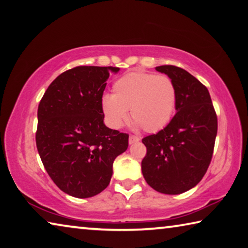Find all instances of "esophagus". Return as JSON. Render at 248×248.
I'll use <instances>...</instances> for the list:
<instances>
[{"label":"esophagus","instance_id":"obj_1","mask_svg":"<svg viewBox=\"0 0 248 248\" xmlns=\"http://www.w3.org/2000/svg\"><path fill=\"white\" fill-rule=\"evenodd\" d=\"M140 140V137L136 136V135H129V139H128V143L129 144H134V143H137V141Z\"/></svg>","mask_w":248,"mask_h":248}]
</instances>
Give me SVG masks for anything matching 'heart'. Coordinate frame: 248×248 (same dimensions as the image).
Instances as JSON below:
<instances>
[{
  "instance_id": "b5f03b06",
  "label": "heart",
  "mask_w": 248,
  "mask_h": 248,
  "mask_svg": "<svg viewBox=\"0 0 248 248\" xmlns=\"http://www.w3.org/2000/svg\"><path fill=\"white\" fill-rule=\"evenodd\" d=\"M176 103L177 90L171 78L152 72L132 71L113 83L112 94L103 95L101 108L112 128L123 125L129 109L136 126L155 133L171 120Z\"/></svg>"
}]
</instances>
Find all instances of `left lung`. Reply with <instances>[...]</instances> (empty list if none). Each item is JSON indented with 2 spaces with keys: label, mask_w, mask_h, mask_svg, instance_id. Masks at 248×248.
<instances>
[{
  "label": "left lung",
  "mask_w": 248,
  "mask_h": 248,
  "mask_svg": "<svg viewBox=\"0 0 248 248\" xmlns=\"http://www.w3.org/2000/svg\"><path fill=\"white\" fill-rule=\"evenodd\" d=\"M177 90V113L165 128L144 137L147 153L141 172L154 190L179 194L197 186L209 168L217 133V117L205 86L185 69L159 66Z\"/></svg>",
  "instance_id": "1"
}]
</instances>
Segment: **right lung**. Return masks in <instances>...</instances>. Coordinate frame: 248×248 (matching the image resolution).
<instances>
[{"label":"right lung","instance_id":"1","mask_svg":"<svg viewBox=\"0 0 248 248\" xmlns=\"http://www.w3.org/2000/svg\"><path fill=\"white\" fill-rule=\"evenodd\" d=\"M117 67L79 66L52 81L38 105L36 146L51 180L64 193L90 198L107 188L128 134L107 127L101 100Z\"/></svg>","mask_w":248,"mask_h":248}]
</instances>
